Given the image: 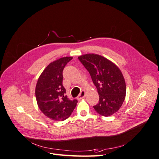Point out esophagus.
Masks as SVG:
<instances>
[{
    "instance_id": "esophagus-1",
    "label": "esophagus",
    "mask_w": 159,
    "mask_h": 159,
    "mask_svg": "<svg viewBox=\"0 0 159 159\" xmlns=\"http://www.w3.org/2000/svg\"><path fill=\"white\" fill-rule=\"evenodd\" d=\"M85 94V91H81V93H80V95L78 96V99H81L84 98Z\"/></svg>"
}]
</instances>
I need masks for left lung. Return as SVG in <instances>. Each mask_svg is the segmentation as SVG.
I'll use <instances>...</instances> for the list:
<instances>
[{
  "label": "left lung",
  "instance_id": "obj_1",
  "mask_svg": "<svg viewBox=\"0 0 159 159\" xmlns=\"http://www.w3.org/2000/svg\"><path fill=\"white\" fill-rule=\"evenodd\" d=\"M92 79L99 96L93 106L96 112L105 117L116 113L125 98L126 85L118 67L105 57L94 54L78 57Z\"/></svg>",
  "mask_w": 159,
  "mask_h": 159
}]
</instances>
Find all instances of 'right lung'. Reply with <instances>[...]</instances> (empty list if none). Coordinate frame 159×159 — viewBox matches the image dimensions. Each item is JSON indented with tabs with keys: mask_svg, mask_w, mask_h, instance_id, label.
I'll return each mask as SVG.
<instances>
[{
	"mask_svg": "<svg viewBox=\"0 0 159 159\" xmlns=\"http://www.w3.org/2000/svg\"><path fill=\"white\" fill-rule=\"evenodd\" d=\"M73 58L64 57L52 61L38 80L35 94L38 107L46 117L54 121H64L75 109L78 100H70L62 85L63 70Z\"/></svg>",
	"mask_w": 159,
	"mask_h": 159,
	"instance_id": "right-lung-1",
	"label": "right lung"
}]
</instances>
